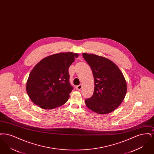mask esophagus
<instances>
[{
  "mask_svg": "<svg viewBox=\"0 0 154 154\" xmlns=\"http://www.w3.org/2000/svg\"><path fill=\"white\" fill-rule=\"evenodd\" d=\"M82 88V85H77V86H76V89H77V90H80Z\"/></svg>",
  "mask_w": 154,
  "mask_h": 154,
  "instance_id": "1",
  "label": "esophagus"
}]
</instances>
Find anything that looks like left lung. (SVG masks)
I'll list each match as a JSON object with an SVG mask.
<instances>
[{"mask_svg": "<svg viewBox=\"0 0 154 154\" xmlns=\"http://www.w3.org/2000/svg\"><path fill=\"white\" fill-rule=\"evenodd\" d=\"M94 75V94L85 99L90 110L97 114H108L116 109L124 99L127 86L124 76L114 63L94 54H82Z\"/></svg>", "mask_w": 154, "mask_h": 154, "instance_id": "1", "label": "left lung"}]
</instances>
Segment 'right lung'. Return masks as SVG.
<instances>
[{
  "instance_id": "right-lung-1",
  "label": "right lung",
  "mask_w": 154,
  "mask_h": 154,
  "mask_svg": "<svg viewBox=\"0 0 154 154\" xmlns=\"http://www.w3.org/2000/svg\"><path fill=\"white\" fill-rule=\"evenodd\" d=\"M78 54L62 52L43 59L30 73L26 92L31 100L42 109L50 110L64 104L73 87L69 68Z\"/></svg>"
}]
</instances>
